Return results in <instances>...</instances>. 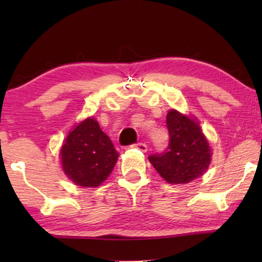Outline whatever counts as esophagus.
Masks as SVG:
<instances>
[{"label":"esophagus","instance_id":"obj_1","mask_svg":"<svg viewBox=\"0 0 262 262\" xmlns=\"http://www.w3.org/2000/svg\"><path fill=\"white\" fill-rule=\"evenodd\" d=\"M131 148H135V149H138L141 150V151L145 152L146 150H148V145L145 144V143H137V144H132Z\"/></svg>","mask_w":262,"mask_h":262}]
</instances>
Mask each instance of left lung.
<instances>
[{
	"label": "left lung",
	"mask_w": 262,
	"mask_h": 262,
	"mask_svg": "<svg viewBox=\"0 0 262 262\" xmlns=\"http://www.w3.org/2000/svg\"><path fill=\"white\" fill-rule=\"evenodd\" d=\"M169 144L148 159L168 184H187L205 173L211 162V148L194 118L170 110L167 114Z\"/></svg>",
	"instance_id": "obj_1"
}]
</instances>
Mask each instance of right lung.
<instances>
[{"mask_svg": "<svg viewBox=\"0 0 262 262\" xmlns=\"http://www.w3.org/2000/svg\"><path fill=\"white\" fill-rule=\"evenodd\" d=\"M59 155L63 171L75 185L98 187L112 173L119 154L92 117L68 134Z\"/></svg>", "mask_w": 262, "mask_h": 262, "instance_id": "right-lung-1", "label": "right lung"}]
</instances>
